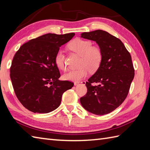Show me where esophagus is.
I'll return each mask as SVG.
<instances>
[{
  "label": "esophagus",
  "mask_w": 150,
  "mask_h": 150,
  "mask_svg": "<svg viewBox=\"0 0 150 150\" xmlns=\"http://www.w3.org/2000/svg\"><path fill=\"white\" fill-rule=\"evenodd\" d=\"M80 83H82V84H86V82H85V81H82V82H75V83H74V84H75V86H77L78 84H79Z\"/></svg>",
  "instance_id": "esophagus-1"
}]
</instances>
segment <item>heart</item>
Masks as SVG:
<instances>
[{"instance_id":"1","label":"heart","mask_w":150,"mask_h":150,"mask_svg":"<svg viewBox=\"0 0 150 150\" xmlns=\"http://www.w3.org/2000/svg\"><path fill=\"white\" fill-rule=\"evenodd\" d=\"M68 47L73 52L81 56L79 64L81 68L65 73L62 76L64 80L79 82L88 75V69L91 71H95L99 68L103 60V53L99 47L92 46L91 41L77 38L73 40ZM55 63L59 69H65V57L62 50L57 51Z\"/></svg>"}]
</instances>
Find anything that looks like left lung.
Wrapping results in <instances>:
<instances>
[{
	"mask_svg": "<svg viewBox=\"0 0 150 150\" xmlns=\"http://www.w3.org/2000/svg\"><path fill=\"white\" fill-rule=\"evenodd\" d=\"M81 35L96 42L103 53V60L86 82L87 93L80 102L89 112L103 115L119 107L128 94L135 75L132 57L122 41L107 31L97 30ZM93 82L100 84L92 86Z\"/></svg>",
	"mask_w": 150,
	"mask_h": 150,
	"instance_id": "1",
	"label": "left lung"
}]
</instances>
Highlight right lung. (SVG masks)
Masks as SVG:
<instances>
[{
	"label": "right lung",
	"mask_w": 150,
	"mask_h": 150,
	"mask_svg": "<svg viewBox=\"0 0 150 150\" xmlns=\"http://www.w3.org/2000/svg\"><path fill=\"white\" fill-rule=\"evenodd\" d=\"M47 33L22 45L13 59L10 78L16 96L23 106L33 113H47L61 103L64 92L74 84L60 81L55 57L60 49L74 37Z\"/></svg>",
	"instance_id": "right-lung-1"
}]
</instances>
